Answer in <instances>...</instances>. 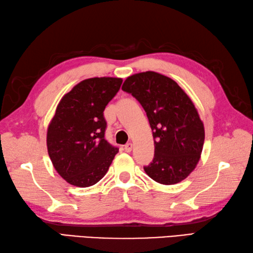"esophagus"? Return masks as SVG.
Here are the masks:
<instances>
[{"label":"esophagus","mask_w":253,"mask_h":253,"mask_svg":"<svg viewBox=\"0 0 253 253\" xmlns=\"http://www.w3.org/2000/svg\"><path fill=\"white\" fill-rule=\"evenodd\" d=\"M132 148H133V145L131 143H127L126 145L125 146V151L126 152V153H130L131 151H132Z\"/></svg>","instance_id":"esophagus-1"}]
</instances>
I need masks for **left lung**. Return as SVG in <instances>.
<instances>
[{
    "instance_id": "1",
    "label": "left lung",
    "mask_w": 253,
    "mask_h": 253,
    "mask_svg": "<svg viewBox=\"0 0 253 253\" xmlns=\"http://www.w3.org/2000/svg\"><path fill=\"white\" fill-rule=\"evenodd\" d=\"M122 90L142 105L153 131L155 155L145 172L162 184L182 181L197 167L205 137L192 100L173 80L153 71L128 76Z\"/></svg>"
}]
</instances>
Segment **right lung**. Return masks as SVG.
I'll list each match as a JSON object with an SVG mask.
<instances>
[{
  "label": "right lung",
  "instance_id": "add662e5",
  "mask_svg": "<svg viewBox=\"0 0 253 253\" xmlns=\"http://www.w3.org/2000/svg\"><path fill=\"white\" fill-rule=\"evenodd\" d=\"M121 84L119 77L84 80L56 107L47 131L48 154L56 172L70 184H96L119 152L105 140L104 110Z\"/></svg>",
  "mask_w": 253,
  "mask_h": 253
}]
</instances>
